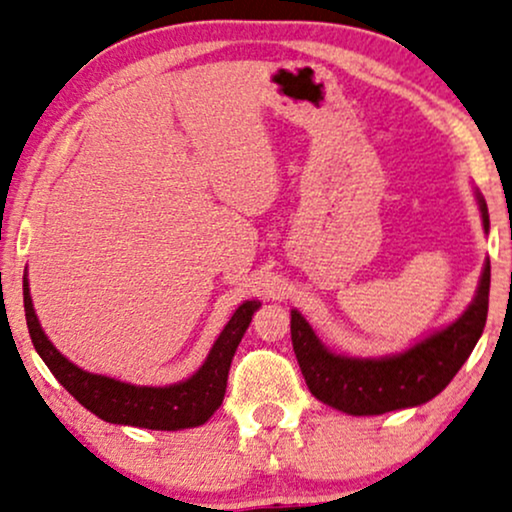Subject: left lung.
Here are the masks:
<instances>
[{
	"instance_id": "1",
	"label": "left lung",
	"mask_w": 512,
	"mask_h": 512,
	"mask_svg": "<svg viewBox=\"0 0 512 512\" xmlns=\"http://www.w3.org/2000/svg\"><path fill=\"white\" fill-rule=\"evenodd\" d=\"M482 226L489 234V212L477 191ZM491 264L484 262L480 286L468 309L442 331L430 333L399 354L359 359L335 354L316 338L307 319L290 312V338L297 364L309 392L323 404L349 416H380L387 411L411 409L437 397L454 380L484 331L489 312Z\"/></svg>"
}]
</instances>
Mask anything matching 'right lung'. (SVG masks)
I'll return each mask as SVG.
<instances>
[{
  "label": "right lung",
  "instance_id": "1",
  "mask_svg": "<svg viewBox=\"0 0 512 512\" xmlns=\"http://www.w3.org/2000/svg\"><path fill=\"white\" fill-rule=\"evenodd\" d=\"M23 307L37 354L49 366L58 383L66 387L84 409L115 425H132V428L146 430H186L203 425L222 406L231 359H234L238 342L248 331L252 314L260 309V302L245 300L226 323L224 331L219 333L205 364L191 378L165 387L122 383L108 375L82 371L80 366L63 357L51 345L37 321L28 274L23 276Z\"/></svg>",
  "mask_w": 512,
  "mask_h": 512
}]
</instances>
